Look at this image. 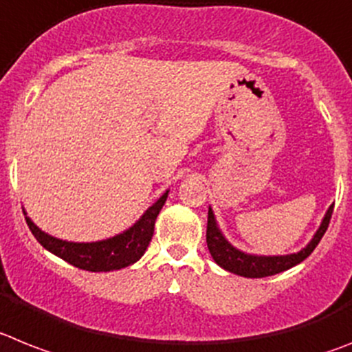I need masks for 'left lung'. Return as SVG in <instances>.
I'll use <instances>...</instances> for the list:
<instances>
[{"mask_svg":"<svg viewBox=\"0 0 352 352\" xmlns=\"http://www.w3.org/2000/svg\"><path fill=\"white\" fill-rule=\"evenodd\" d=\"M333 205L327 208L322 222H320L319 230L315 231L314 239L297 253L292 254H274V256H265V254H251L245 251H240L239 248L231 244L230 240L224 236L221 231L213 213L212 206L208 208V226H206V244L208 251L212 254L213 262L222 267L228 272H233L236 276H244V278H265V276H274L283 272V270L292 269L294 265L301 263L302 260L314 253V249L320 242V239L326 233L329 226V219H331Z\"/></svg>","mask_w":352,"mask_h":352,"instance_id":"left-lung-1","label":"left lung"}]
</instances>
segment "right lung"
I'll return each mask as SVG.
<instances>
[{
  "instance_id": "1",
  "label": "right lung",
  "mask_w": 352,
  "mask_h": 352,
  "mask_svg": "<svg viewBox=\"0 0 352 352\" xmlns=\"http://www.w3.org/2000/svg\"><path fill=\"white\" fill-rule=\"evenodd\" d=\"M169 196V190H165L158 199L153 203L135 224L124 230L119 235L110 239L96 240V242H69V240L56 239L50 235L26 215V224L33 236L38 240V244L55 256L62 258L71 265L78 269L89 270V272H110V270L124 269L139 262L142 254L146 253L147 245L153 239L155 222L162 206L165 205Z\"/></svg>"
}]
</instances>
